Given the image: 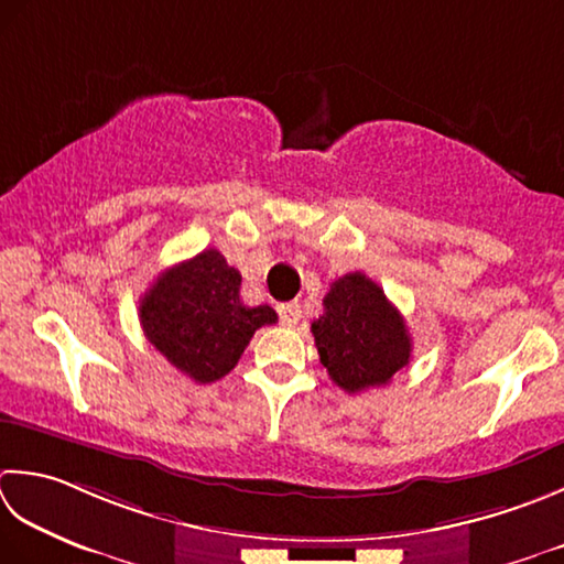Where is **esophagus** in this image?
<instances>
[{
    "label": "esophagus",
    "mask_w": 564,
    "mask_h": 564,
    "mask_svg": "<svg viewBox=\"0 0 564 564\" xmlns=\"http://www.w3.org/2000/svg\"><path fill=\"white\" fill-rule=\"evenodd\" d=\"M279 317L283 325H295L297 319H301V305H297V301H291V303H281L279 305Z\"/></svg>",
    "instance_id": "1"
}]
</instances>
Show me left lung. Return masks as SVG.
<instances>
[{
	"instance_id": "8db88e82",
	"label": "left lung",
	"mask_w": 564,
	"mask_h": 564,
	"mask_svg": "<svg viewBox=\"0 0 564 564\" xmlns=\"http://www.w3.org/2000/svg\"><path fill=\"white\" fill-rule=\"evenodd\" d=\"M311 333L319 361L341 391L361 393L386 386L411 361L405 319L386 293L361 271L337 279Z\"/></svg>"
}]
</instances>
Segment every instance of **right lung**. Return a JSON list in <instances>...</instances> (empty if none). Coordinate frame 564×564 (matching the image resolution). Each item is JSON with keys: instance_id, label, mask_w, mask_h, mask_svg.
Here are the masks:
<instances>
[{"instance_id": "obj_1", "label": "right lung", "mask_w": 564, "mask_h": 564, "mask_svg": "<svg viewBox=\"0 0 564 564\" xmlns=\"http://www.w3.org/2000/svg\"><path fill=\"white\" fill-rule=\"evenodd\" d=\"M241 275L217 249L163 271L139 301L143 335L195 383H213L237 367L259 327L279 315L239 297Z\"/></svg>"}]
</instances>
